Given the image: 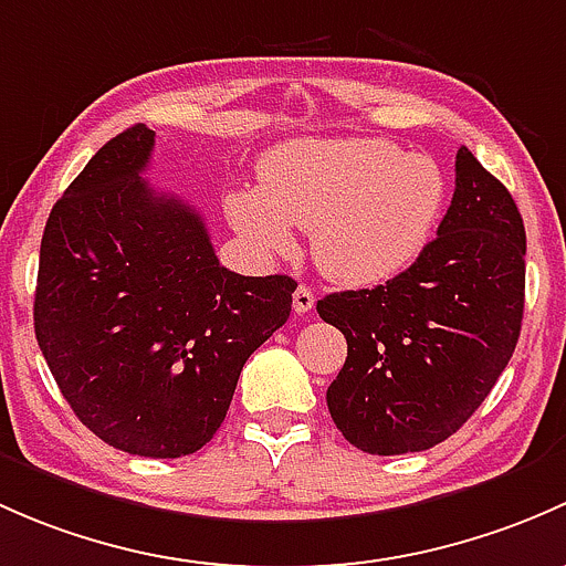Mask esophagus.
<instances>
[{
    "label": "esophagus",
    "mask_w": 566,
    "mask_h": 566,
    "mask_svg": "<svg viewBox=\"0 0 566 566\" xmlns=\"http://www.w3.org/2000/svg\"><path fill=\"white\" fill-rule=\"evenodd\" d=\"M316 305V296H313L311 285H296L294 291V311L296 313H311Z\"/></svg>",
    "instance_id": "obj_1"
}]
</instances>
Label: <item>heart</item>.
<instances>
[{
    "label": "heart",
    "mask_w": 566,
    "mask_h": 566,
    "mask_svg": "<svg viewBox=\"0 0 566 566\" xmlns=\"http://www.w3.org/2000/svg\"><path fill=\"white\" fill-rule=\"evenodd\" d=\"M229 223L253 248L285 253L291 229L311 231L329 281L365 289L406 272L447 209V177L428 155L387 138H300L261 160L259 190L226 193Z\"/></svg>",
    "instance_id": "heart-1"
}]
</instances>
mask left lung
<instances>
[{"instance_id": "8db88e82", "label": "left lung", "mask_w": 566, "mask_h": 566, "mask_svg": "<svg viewBox=\"0 0 566 566\" xmlns=\"http://www.w3.org/2000/svg\"><path fill=\"white\" fill-rule=\"evenodd\" d=\"M526 229L510 190L465 147L439 237L398 277L318 300L348 357L326 389L332 422L370 455L450 439L491 395L515 352Z\"/></svg>"}]
</instances>
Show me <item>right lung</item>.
Returning <instances> with one entry per match:
<instances>
[{
	"label": "right lung",
	"mask_w": 566,
	"mask_h": 566,
	"mask_svg": "<svg viewBox=\"0 0 566 566\" xmlns=\"http://www.w3.org/2000/svg\"><path fill=\"white\" fill-rule=\"evenodd\" d=\"M155 130L86 163L40 242L34 335L75 417L114 450L182 458L226 419L250 354L289 322V275L220 266L203 218L142 177Z\"/></svg>",
	"instance_id": "right-lung-1"
}]
</instances>
